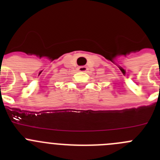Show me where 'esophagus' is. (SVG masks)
I'll use <instances>...</instances> for the list:
<instances>
[{
  "label": "esophagus",
  "mask_w": 160,
  "mask_h": 160,
  "mask_svg": "<svg viewBox=\"0 0 160 160\" xmlns=\"http://www.w3.org/2000/svg\"><path fill=\"white\" fill-rule=\"evenodd\" d=\"M88 70V68L87 66H79L78 67V71L80 72H86Z\"/></svg>",
  "instance_id": "obj_1"
}]
</instances>
